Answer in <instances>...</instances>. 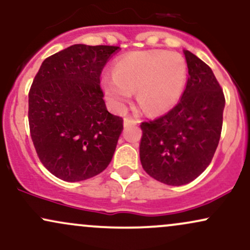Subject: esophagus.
<instances>
[{"label":"esophagus","instance_id":"esophagus-1","mask_svg":"<svg viewBox=\"0 0 250 250\" xmlns=\"http://www.w3.org/2000/svg\"><path fill=\"white\" fill-rule=\"evenodd\" d=\"M140 121L136 119H133V117L128 116L125 119V127H130V125H139Z\"/></svg>","mask_w":250,"mask_h":250}]
</instances>
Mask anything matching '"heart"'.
<instances>
[{
    "label": "heart",
    "mask_w": 250,
    "mask_h": 250,
    "mask_svg": "<svg viewBox=\"0 0 250 250\" xmlns=\"http://www.w3.org/2000/svg\"><path fill=\"white\" fill-rule=\"evenodd\" d=\"M115 75L103 76V88L114 107L121 109L137 90V102L146 113L168 110L180 99L187 68L176 53L165 50L134 51L116 60Z\"/></svg>",
    "instance_id": "b5f03b06"
}]
</instances>
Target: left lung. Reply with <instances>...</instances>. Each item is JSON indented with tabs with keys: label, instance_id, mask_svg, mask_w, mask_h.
<instances>
[{
	"label": "left lung",
	"instance_id": "obj_1",
	"mask_svg": "<svg viewBox=\"0 0 250 250\" xmlns=\"http://www.w3.org/2000/svg\"><path fill=\"white\" fill-rule=\"evenodd\" d=\"M188 80L180 101L165 115L140 125V160L149 176L182 186L213 160L222 131L225 95L213 70L185 50Z\"/></svg>",
	"mask_w": 250,
	"mask_h": 250
}]
</instances>
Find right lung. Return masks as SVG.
<instances>
[{"label":"right lung","mask_w":250,"mask_h":250,"mask_svg":"<svg viewBox=\"0 0 250 250\" xmlns=\"http://www.w3.org/2000/svg\"><path fill=\"white\" fill-rule=\"evenodd\" d=\"M119 48L70 45L47 57L34 79L31 140L42 165L63 181L90 179L113 159L123 120L107 110L100 79Z\"/></svg>","instance_id":"add662e5"}]
</instances>
